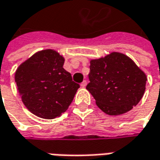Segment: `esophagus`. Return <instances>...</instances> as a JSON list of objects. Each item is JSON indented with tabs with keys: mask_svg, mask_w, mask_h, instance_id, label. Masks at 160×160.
Returning a JSON list of instances; mask_svg holds the SVG:
<instances>
[{
	"mask_svg": "<svg viewBox=\"0 0 160 160\" xmlns=\"http://www.w3.org/2000/svg\"><path fill=\"white\" fill-rule=\"evenodd\" d=\"M87 80H84L83 82L80 84V87H87Z\"/></svg>",
	"mask_w": 160,
	"mask_h": 160,
	"instance_id": "1",
	"label": "esophagus"
}]
</instances>
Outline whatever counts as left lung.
<instances>
[{
  "instance_id": "left-lung-1",
  "label": "left lung",
  "mask_w": 160,
  "mask_h": 160,
  "mask_svg": "<svg viewBox=\"0 0 160 160\" xmlns=\"http://www.w3.org/2000/svg\"><path fill=\"white\" fill-rule=\"evenodd\" d=\"M89 80L87 89L98 107L105 114L118 116L141 101L148 78L131 58L114 51L90 60Z\"/></svg>"
}]
</instances>
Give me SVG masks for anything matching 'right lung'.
Segmentation results:
<instances>
[{
  "instance_id": "obj_1",
  "label": "right lung",
  "mask_w": 160,
  "mask_h": 160,
  "mask_svg": "<svg viewBox=\"0 0 160 160\" xmlns=\"http://www.w3.org/2000/svg\"><path fill=\"white\" fill-rule=\"evenodd\" d=\"M65 58L55 49L38 51L23 62L14 80L28 111L38 118L53 119L68 109L80 85L63 68Z\"/></svg>"
}]
</instances>
